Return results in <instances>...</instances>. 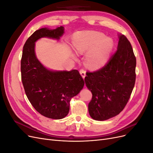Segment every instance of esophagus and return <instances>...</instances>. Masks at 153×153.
Instances as JSON below:
<instances>
[{"mask_svg": "<svg viewBox=\"0 0 153 153\" xmlns=\"http://www.w3.org/2000/svg\"><path fill=\"white\" fill-rule=\"evenodd\" d=\"M80 74H81L82 76L84 78L85 76V75H86V71H85V69H84V68L81 69L80 70Z\"/></svg>", "mask_w": 153, "mask_h": 153, "instance_id": "34e87169", "label": "esophagus"}]
</instances>
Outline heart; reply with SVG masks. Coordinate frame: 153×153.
Returning a JSON list of instances; mask_svg holds the SVG:
<instances>
[{
  "instance_id": "heart-1",
  "label": "heart",
  "mask_w": 153,
  "mask_h": 153,
  "mask_svg": "<svg viewBox=\"0 0 153 153\" xmlns=\"http://www.w3.org/2000/svg\"><path fill=\"white\" fill-rule=\"evenodd\" d=\"M73 47L77 52L89 51L86 56L88 65L98 68L107 61L113 49L114 42L110 38L98 32H78L73 36Z\"/></svg>"
}]
</instances>
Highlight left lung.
<instances>
[{
  "label": "left lung",
  "mask_w": 153,
  "mask_h": 153,
  "mask_svg": "<svg viewBox=\"0 0 153 153\" xmlns=\"http://www.w3.org/2000/svg\"><path fill=\"white\" fill-rule=\"evenodd\" d=\"M119 38L117 50L106 65L86 73L85 85L92 94L88 109L96 121H105L121 112L135 85L136 57L126 37L121 34Z\"/></svg>",
  "instance_id": "obj_1"
}]
</instances>
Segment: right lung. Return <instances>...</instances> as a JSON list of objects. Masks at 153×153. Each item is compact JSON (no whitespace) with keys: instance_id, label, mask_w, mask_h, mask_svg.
<instances>
[{"instance_id":"add662e5","label":"right lung","mask_w":153,"mask_h":153,"mask_svg":"<svg viewBox=\"0 0 153 153\" xmlns=\"http://www.w3.org/2000/svg\"><path fill=\"white\" fill-rule=\"evenodd\" d=\"M64 30L62 26L36 30L26 41L21 59L22 81L27 98L39 114L53 119L68 114L71 99L82 89L84 81L76 69L54 71L43 66L36 56L35 42L41 38L59 39Z\"/></svg>"}]
</instances>
